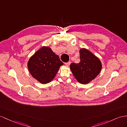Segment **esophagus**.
I'll list each match as a JSON object with an SVG mask.
<instances>
[{
	"label": "esophagus",
	"instance_id": "obj_1",
	"mask_svg": "<svg viewBox=\"0 0 127 127\" xmlns=\"http://www.w3.org/2000/svg\"><path fill=\"white\" fill-rule=\"evenodd\" d=\"M70 63H71L70 62H67V63H65V64L66 66H69V65H70Z\"/></svg>",
	"mask_w": 127,
	"mask_h": 127
}]
</instances>
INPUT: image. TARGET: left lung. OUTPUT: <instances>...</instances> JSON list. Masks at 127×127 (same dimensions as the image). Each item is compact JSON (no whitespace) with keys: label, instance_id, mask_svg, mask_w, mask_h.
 I'll return each mask as SVG.
<instances>
[{"label":"left lung","instance_id":"obj_1","mask_svg":"<svg viewBox=\"0 0 127 127\" xmlns=\"http://www.w3.org/2000/svg\"><path fill=\"white\" fill-rule=\"evenodd\" d=\"M79 53L80 62L71 63L70 67L78 82L87 84L99 74L102 69V64L99 58L85 48L81 49Z\"/></svg>","mask_w":127,"mask_h":127}]
</instances>
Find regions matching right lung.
Masks as SVG:
<instances>
[{"instance_id": "1", "label": "right lung", "mask_w": 127, "mask_h": 127, "mask_svg": "<svg viewBox=\"0 0 127 127\" xmlns=\"http://www.w3.org/2000/svg\"><path fill=\"white\" fill-rule=\"evenodd\" d=\"M59 56L49 47H42L30 58L27 64L31 75L41 84L50 83L63 65Z\"/></svg>"}]
</instances>
